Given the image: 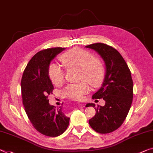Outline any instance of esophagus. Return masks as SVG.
I'll list each match as a JSON object with an SVG mask.
<instances>
[{
  "instance_id": "34e87169",
  "label": "esophagus",
  "mask_w": 153,
  "mask_h": 153,
  "mask_svg": "<svg viewBox=\"0 0 153 153\" xmlns=\"http://www.w3.org/2000/svg\"><path fill=\"white\" fill-rule=\"evenodd\" d=\"M82 106H83V105H82Z\"/></svg>"
}]
</instances>
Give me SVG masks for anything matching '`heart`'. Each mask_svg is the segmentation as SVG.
Instances as JSON below:
<instances>
[{
    "label": "heart",
    "instance_id": "1",
    "mask_svg": "<svg viewBox=\"0 0 153 153\" xmlns=\"http://www.w3.org/2000/svg\"><path fill=\"white\" fill-rule=\"evenodd\" d=\"M59 59L68 68H79L80 81L77 84H69L63 90L65 97L72 100H81L90 91L88 83L94 88H98L105 79V68L98 58L93 57L88 51L74 48L62 54ZM48 74L51 81L61 85L65 79V72L57 65L49 67Z\"/></svg>",
    "mask_w": 153,
    "mask_h": 153
}]
</instances>
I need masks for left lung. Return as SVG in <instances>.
<instances>
[{"instance_id": "1", "label": "left lung", "mask_w": 153, "mask_h": 153, "mask_svg": "<svg viewBox=\"0 0 153 153\" xmlns=\"http://www.w3.org/2000/svg\"><path fill=\"white\" fill-rule=\"evenodd\" d=\"M85 47L100 56L106 71L102 86L92 96L93 99L102 98L105 105L94 108L96 113L89 123L97 133H109L123 124L131 108L133 96L131 71L122 55L113 47L102 43ZM86 106L95 107V104L88 103Z\"/></svg>"}]
</instances>
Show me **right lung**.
<instances>
[{
    "label": "right lung",
    "mask_w": 153,
    "mask_h": 153,
    "mask_svg": "<svg viewBox=\"0 0 153 153\" xmlns=\"http://www.w3.org/2000/svg\"><path fill=\"white\" fill-rule=\"evenodd\" d=\"M65 48H52L37 53L29 61L21 81L22 102L33 126L39 133L57 137L66 130L70 117L62 107L56 109L49 104L48 95L54 87L48 74L50 63Z\"/></svg>",
    "instance_id": "1"
}]
</instances>
